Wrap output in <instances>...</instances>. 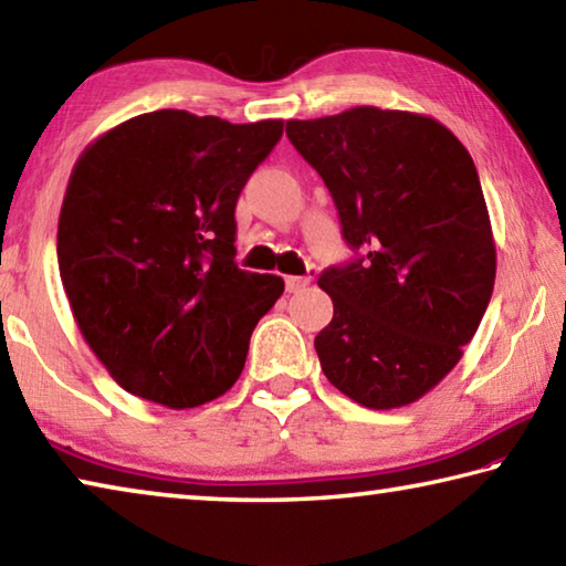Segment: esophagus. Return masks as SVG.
<instances>
[{
	"label": "esophagus",
	"mask_w": 566,
	"mask_h": 566,
	"mask_svg": "<svg viewBox=\"0 0 566 566\" xmlns=\"http://www.w3.org/2000/svg\"><path fill=\"white\" fill-rule=\"evenodd\" d=\"M310 282H312L310 274H304V276H284L286 292H300V290H304V286L310 284Z\"/></svg>",
	"instance_id": "obj_1"
}]
</instances>
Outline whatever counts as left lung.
I'll list each match as a JSON object with an SVG mask.
<instances>
[{
	"label": "left lung",
	"instance_id": "obj_1",
	"mask_svg": "<svg viewBox=\"0 0 566 566\" xmlns=\"http://www.w3.org/2000/svg\"><path fill=\"white\" fill-rule=\"evenodd\" d=\"M286 137L327 185L354 252L317 282L334 302L314 339L324 375L361 407L411 405L462 359L492 300L474 161L444 124L399 109L290 119Z\"/></svg>",
	"mask_w": 566,
	"mask_h": 566
}]
</instances>
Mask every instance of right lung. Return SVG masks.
I'll use <instances>...</instances> for the list:
<instances>
[{"instance_id": "right-lung-1", "label": "right lung", "mask_w": 566, "mask_h": 566, "mask_svg": "<svg viewBox=\"0 0 566 566\" xmlns=\"http://www.w3.org/2000/svg\"><path fill=\"white\" fill-rule=\"evenodd\" d=\"M282 129L280 119L159 109L76 159L56 232L60 276L82 337L132 395L189 409L242 375L284 280L239 270L234 207Z\"/></svg>"}]
</instances>
